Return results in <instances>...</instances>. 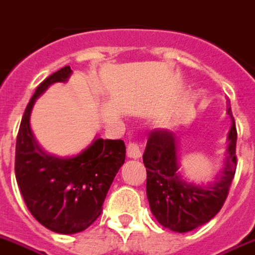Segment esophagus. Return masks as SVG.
<instances>
[{"instance_id":"1","label":"esophagus","mask_w":255,"mask_h":255,"mask_svg":"<svg viewBox=\"0 0 255 255\" xmlns=\"http://www.w3.org/2000/svg\"><path fill=\"white\" fill-rule=\"evenodd\" d=\"M127 156L129 158H133V160H137L141 157V149L140 146L136 144V142H129L127 146Z\"/></svg>"}]
</instances>
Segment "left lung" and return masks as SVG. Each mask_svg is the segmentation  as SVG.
Instances as JSON below:
<instances>
[{"mask_svg": "<svg viewBox=\"0 0 255 255\" xmlns=\"http://www.w3.org/2000/svg\"><path fill=\"white\" fill-rule=\"evenodd\" d=\"M232 126L224 167L208 183L187 181L181 171L179 140L169 131H153L146 142L142 161L146 167V196L153 216L162 227L178 233L194 231L221 210L237 166V129L228 105Z\"/></svg>", "mask_w": 255, "mask_h": 255, "instance_id": "left-lung-1", "label": "left lung"}]
</instances>
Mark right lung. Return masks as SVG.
<instances>
[{"label":"right lung","instance_id":"right-lung-1","mask_svg":"<svg viewBox=\"0 0 255 255\" xmlns=\"http://www.w3.org/2000/svg\"><path fill=\"white\" fill-rule=\"evenodd\" d=\"M64 67L39 85L20 122L15 146V178L31 215L49 231L74 235L90 227L102 212L114 178L126 160L123 140L93 142L77 156L57 157L44 152L31 131L30 117L36 99L51 85L67 82Z\"/></svg>","mask_w":255,"mask_h":255}]
</instances>
